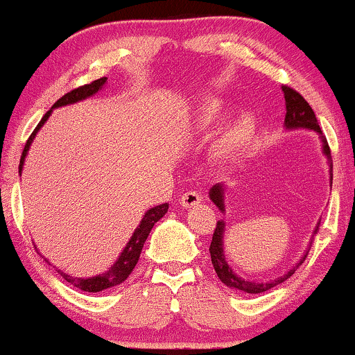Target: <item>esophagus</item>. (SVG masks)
<instances>
[{
    "instance_id": "esophagus-1",
    "label": "esophagus",
    "mask_w": 355,
    "mask_h": 355,
    "mask_svg": "<svg viewBox=\"0 0 355 355\" xmlns=\"http://www.w3.org/2000/svg\"><path fill=\"white\" fill-rule=\"evenodd\" d=\"M202 202V196L197 191H189L181 197V205L184 208H192Z\"/></svg>"
}]
</instances>
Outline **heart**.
I'll list each match as a JSON object with an SVG mask.
<instances>
[{"label": "heart", "instance_id": "obj_1", "mask_svg": "<svg viewBox=\"0 0 355 355\" xmlns=\"http://www.w3.org/2000/svg\"><path fill=\"white\" fill-rule=\"evenodd\" d=\"M226 111L223 98H208L193 111L192 125L198 130H208L220 123ZM257 128L255 114L250 110L241 108L226 119L213 145V152L220 158H231L241 152L254 137Z\"/></svg>", "mask_w": 355, "mask_h": 355}]
</instances>
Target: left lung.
Listing matches in <instances>:
<instances>
[{
	"mask_svg": "<svg viewBox=\"0 0 355 355\" xmlns=\"http://www.w3.org/2000/svg\"><path fill=\"white\" fill-rule=\"evenodd\" d=\"M283 94H284V101H286V118H284V129L286 130H294V129H307V130H315L318 134L320 140H322V152L328 159L329 166V186L333 184V159H331V152H329L327 137H324L322 129H320L318 121L315 118L313 110L310 108V105L304 100V96L297 94V92L291 89V87L283 85ZM210 196V200L215 203V205L220 208L221 213L226 211L225 207V184H215L208 192ZM320 225V223H318ZM318 225L315 226V232L318 231ZM225 231H226V223L220 220L216 223V230L213 232V239L210 244V255H211V263L213 268H215L218 278L221 279V283H225L227 288L242 291V293L249 294H260L265 293L275 286L284 283L289 276L295 273V270L299 268L300 265L304 263L305 257H307L310 250V244H312V239L309 242L307 250L304 252V255L300 257L297 263H295L293 268H289L284 275L278 276V278L270 279V281H252L242 278L241 275H237L232 266L227 263L226 254H225Z\"/></svg>",
	"mask_w": 355,
	"mask_h": 355,
	"instance_id": "8db88e82",
	"label": "left lung"
}]
</instances>
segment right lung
Segmentation results:
<instances>
[{
	"instance_id": "add662e5",
	"label": "right lung",
	"mask_w": 355,
	"mask_h": 355,
	"mask_svg": "<svg viewBox=\"0 0 355 355\" xmlns=\"http://www.w3.org/2000/svg\"><path fill=\"white\" fill-rule=\"evenodd\" d=\"M105 84H106V77H101V79H96V80L92 82V84L82 85V87H79V89L71 90L69 94L61 96V98L51 106V110L48 111L45 116H43L42 121L38 123V125L35 128V130H33L31 137H28L26 147H24L21 163H19V174H22L24 163H26V157H27L28 150H31V145L33 142V139H35L38 130L42 129V125L46 123L48 118H50L53 110L60 108V106L77 103V101H82V100L89 98V96H94L95 94H98V92L103 89ZM168 208H169L168 203H162V205L150 208V210L144 213L142 221H140V225L137 227H135L134 234L130 236V239H129L128 244H125L123 252H121L114 263L111 265L110 268L105 271V273L96 275V276H89V278H79V276L67 275V273H64V271L58 270L55 266L56 271L67 281V283H71L72 286H74V288H79L80 291H85V293H100V291L110 289V288H113V286L121 284L123 281L128 279V276L130 273H132L135 265H137L140 252H142V249H144V244H145V241H147L150 231H152L155 223L159 221L164 216V213L168 211ZM35 249H37V245H35Z\"/></svg>"
}]
</instances>
